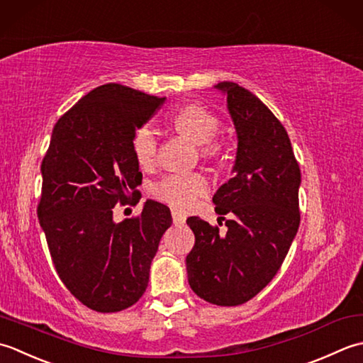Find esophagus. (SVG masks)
Wrapping results in <instances>:
<instances>
[{
	"mask_svg": "<svg viewBox=\"0 0 363 363\" xmlns=\"http://www.w3.org/2000/svg\"><path fill=\"white\" fill-rule=\"evenodd\" d=\"M172 220H174V224H177V225H183L184 223H186V216H184L182 211L172 210Z\"/></svg>",
	"mask_w": 363,
	"mask_h": 363,
	"instance_id": "34e87169",
	"label": "esophagus"
}]
</instances>
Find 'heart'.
<instances>
[{"label":"heart","mask_w":363,"mask_h":363,"mask_svg":"<svg viewBox=\"0 0 363 363\" xmlns=\"http://www.w3.org/2000/svg\"><path fill=\"white\" fill-rule=\"evenodd\" d=\"M171 123L183 136L201 145V155L210 161L223 160L225 145L216 135L220 130V119L213 111L197 103L177 109ZM131 150L143 169L155 166L158 157V136L150 125H140L131 139ZM208 191V180L201 172L169 174L153 184L152 194L158 201L171 205L175 210H189L199 197Z\"/></svg>","instance_id":"obj_1"}]
</instances>
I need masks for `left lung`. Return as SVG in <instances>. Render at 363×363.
I'll return each instance as SVG.
<instances>
[{
  "mask_svg": "<svg viewBox=\"0 0 363 363\" xmlns=\"http://www.w3.org/2000/svg\"><path fill=\"white\" fill-rule=\"evenodd\" d=\"M216 87L238 135L235 174L213 197L230 219L225 235L197 216L186 220L196 236L186 268L199 298L232 307L260 293L285 260L301 220V169L284 125L260 99L230 81Z\"/></svg>",
  "mask_w": 363,
  "mask_h": 363,
  "instance_id": "left-lung-1",
  "label": "left lung"
}]
</instances>
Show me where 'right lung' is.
<instances>
[{"instance_id": "add662e5", "label": "right lung", "mask_w": 363, "mask_h": 363, "mask_svg": "<svg viewBox=\"0 0 363 363\" xmlns=\"http://www.w3.org/2000/svg\"><path fill=\"white\" fill-rule=\"evenodd\" d=\"M164 100L117 83L95 87L59 117L42 160L37 216L51 260L67 290L95 312L136 304L172 223L167 206L153 201L138 216L113 220L117 203L139 202L143 174L131 139Z\"/></svg>"}]
</instances>
